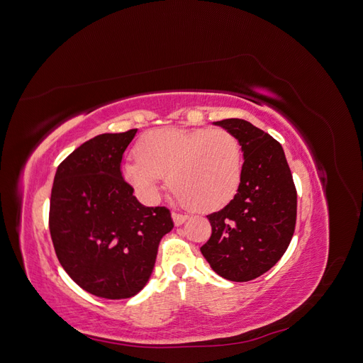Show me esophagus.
<instances>
[{
  "label": "esophagus",
  "instance_id": "obj_1",
  "mask_svg": "<svg viewBox=\"0 0 363 363\" xmlns=\"http://www.w3.org/2000/svg\"><path fill=\"white\" fill-rule=\"evenodd\" d=\"M172 219H174V224L177 225V227H180L186 219H188V216L186 215H182V213H175V212H172Z\"/></svg>",
  "mask_w": 363,
  "mask_h": 363
}]
</instances>
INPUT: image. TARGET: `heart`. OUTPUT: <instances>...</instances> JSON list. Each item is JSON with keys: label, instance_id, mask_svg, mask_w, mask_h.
<instances>
[{"label": "heart", "instance_id": "1", "mask_svg": "<svg viewBox=\"0 0 363 363\" xmlns=\"http://www.w3.org/2000/svg\"><path fill=\"white\" fill-rule=\"evenodd\" d=\"M138 159L123 164L125 182L145 201H155L163 177L180 203L196 212L224 207L242 180V148L225 128L164 127L142 136Z\"/></svg>", "mask_w": 363, "mask_h": 363}]
</instances>
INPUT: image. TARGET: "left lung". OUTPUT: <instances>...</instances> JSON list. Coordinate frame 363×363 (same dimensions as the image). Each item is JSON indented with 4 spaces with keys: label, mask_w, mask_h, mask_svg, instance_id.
Instances as JSON below:
<instances>
[{
    "label": "left lung",
    "mask_w": 363,
    "mask_h": 363,
    "mask_svg": "<svg viewBox=\"0 0 363 363\" xmlns=\"http://www.w3.org/2000/svg\"><path fill=\"white\" fill-rule=\"evenodd\" d=\"M239 139L242 180L233 200L207 215L212 236L201 247L211 268L230 281H248L271 269L289 247L296 219V191L276 139L245 119L213 123Z\"/></svg>",
    "instance_id": "8db88e82"
}]
</instances>
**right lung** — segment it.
<instances>
[{"mask_svg":"<svg viewBox=\"0 0 363 363\" xmlns=\"http://www.w3.org/2000/svg\"><path fill=\"white\" fill-rule=\"evenodd\" d=\"M138 128L98 135L54 175L50 233L57 259L82 289L108 300L144 289L160 239L174 223L167 207H147L123 179L121 162Z\"/></svg>","mask_w":363,"mask_h":363,"instance_id":"add662e5","label":"right lung"}]
</instances>
